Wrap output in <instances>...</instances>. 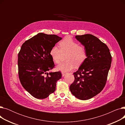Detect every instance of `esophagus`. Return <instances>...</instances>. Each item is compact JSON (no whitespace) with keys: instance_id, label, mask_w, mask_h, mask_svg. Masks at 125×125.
I'll return each instance as SVG.
<instances>
[{"instance_id":"34e87169","label":"esophagus","mask_w":125,"mask_h":125,"mask_svg":"<svg viewBox=\"0 0 125 125\" xmlns=\"http://www.w3.org/2000/svg\"><path fill=\"white\" fill-rule=\"evenodd\" d=\"M66 73H64V72H62V76L63 77V76H64V75H65V74H66Z\"/></svg>"}]
</instances>
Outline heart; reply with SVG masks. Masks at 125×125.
<instances>
[{
    "mask_svg": "<svg viewBox=\"0 0 125 125\" xmlns=\"http://www.w3.org/2000/svg\"><path fill=\"white\" fill-rule=\"evenodd\" d=\"M60 49L54 45L50 51V55L52 60L56 64L60 62L62 54H66V61L57 66V69L62 72H67L73 69L75 65L78 66L82 64L87 57L86 47L78 43L70 37H66L59 43Z\"/></svg>",
    "mask_w": 125,
    "mask_h": 125,
    "instance_id": "1",
    "label": "heart"
}]
</instances>
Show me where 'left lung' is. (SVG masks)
Returning <instances> with one entry per match:
<instances>
[{
	"label": "left lung",
	"mask_w": 125,
	"mask_h": 125,
	"mask_svg": "<svg viewBox=\"0 0 125 125\" xmlns=\"http://www.w3.org/2000/svg\"><path fill=\"white\" fill-rule=\"evenodd\" d=\"M75 38L86 47L87 57L73 73L74 81L70 85V90L76 98L86 100L103 89L112 57L107 46L97 37L87 34L76 35Z\"/></svg>",
	"instance_id": "8db88e82"
}]
</instances>
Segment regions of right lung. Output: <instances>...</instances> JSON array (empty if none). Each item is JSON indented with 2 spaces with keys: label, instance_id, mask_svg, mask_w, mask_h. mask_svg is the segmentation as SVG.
I'll return each mask as SVG.
<instances>
[{
  "label": "right lung",
  "instance_id": "obj_1",
  "mask_svg": "<svg viewBox=\"0 0 125 125\" xmlns=\"http://www.w3.org/2000/svg\"><path fill=\"white\" fill-rule=\"evenodd\" d=\"M62 38L39 33L26 41L19 52L20 81L23 88L37 99H45L53 93L57 82L62 77L60 71L49 72L55 66L50 51Z\"/></svg>",
  "mask_w": 125,
  "mask_h": 125
}]
</instances>
